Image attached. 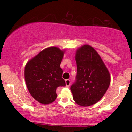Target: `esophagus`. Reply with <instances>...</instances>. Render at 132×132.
<instances>
[{"instance_id":"34e87169","label":"esophagus","mask_w":132,"mask_h":132,"mask_svg":"<svg viewBox=\"0 0 132 132\" xmlns=\"http://www.w3.org/2000/svg\"><path fill=\"white\" fill-rule=\"evenodd\" d=\"M65 82H66V87H69V86H70V84H71L70 80H69V79H66V81H65Z\"/></svg>"}]
</instances>
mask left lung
<instances>
[{
  "label": "left lung",
  "mask_w": 132,
  "mask_h": 132,
  "mask_svg": "<svg viewBox=\"0 0 132 132\" xmlns=\"http://www.w3.org/2000/svg\"><path fill=\"white\" fill-rule=\"evenodd\" d=\"M77 75L71 87L73 99L82 107L96 104L105 94L110 83L108 69L94 48L84 45L75 54Z\"/></svg>",
  "instance_id": "1"
}]
</instances>
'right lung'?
<instances>
[{
	"label": "right lung",
	"mask_w": 132,
	"mask_h": 132,
	"mask_svg": "<svg viewBox=\"0 0 132 132\" xmlns=\"http://www.w3.org/2000/svg\"><path fill=\"white\" fill-rule=\"evenodd\" d=\"M65 51L56 46L45 48L25 65L27 87L33 99L41 104L54 102L57 97L56 89L66 86L60 68Z\"/></svg>",
	"instance_id": "right-lung-1"
}]
</instances>
